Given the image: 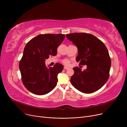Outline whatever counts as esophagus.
Returning <instances> with one entry per match:
<instances>
[{"label": "esophagus", "mask_w": 127, "mask_h": 127, "mask_svg": "<svg viewBox=\"0 0 127 127\" xmlns=\"http://www.w3.org/2000/svg\"><path fill=\"white\" fill-rule=\"evenodd\" d=\"M64 68L65 70L69 69V68H68V67H66V66H64Z\"/></svg>", "instance_id": "1"}]
</instances>
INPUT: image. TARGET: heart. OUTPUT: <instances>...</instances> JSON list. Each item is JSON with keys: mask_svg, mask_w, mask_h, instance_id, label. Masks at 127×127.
Returning a JSON list of instances; mask_svg holds the SVG:
<instances>
[{"mask_svg": "<svg viewBox=\"0 0 127 127\" xmlns=\"http://www.w3.org/2000/svg\"><path fill=\"white\" fill-rule=\"evenodd\" d=\"M62 63L65 65H69V63H70V62L68 60H67V59H64L62 61Z\"/></svg>", "mask_w": 127, "mask_h": 127, "instance_id": "b5f03b06", "label": "heart"}]
</instances>
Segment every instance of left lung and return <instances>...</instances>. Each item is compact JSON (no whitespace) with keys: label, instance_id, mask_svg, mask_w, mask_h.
<instances>
[{"label":"left lung","instance_id":"8db88e82","mask_svg":"<svg viewBox=\"0 0 127 127\" xmlns=\"http://www.w3.org/2000/svg\"><path fill=\"white\" fill-rule=\"evenodd\" d=\"M66 37L77 47L76 61L79 65L87 66L83 71L78 67L73 68L72 85L86 94L98 91L107 82L110 76L111 60L107 48L101 41L89 33H70Z\"/></svg>","mask_w":127,"mask_h":127}]
</instances>
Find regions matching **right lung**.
<instances>
[{
    "label": "right lung",
    "mask_w": 127,
    "mask_h": 127,
    "mask_svg": "<svg viewBox=\"0 0 127 127\" xmlns=\"http://www.w3.org/2000/svg\"><path fill=\"white\" fill-rule=\"evenodd\" d=\"M65 34H39L26 44L19 68L25 88L33 94L43 95L54 89L57 84V76L64 66L57 63L47 67L46 59L55 56L57 48L63 41Z\"/></svg>",
    "instance_id": "right-lung-1"
}]
</instances>
